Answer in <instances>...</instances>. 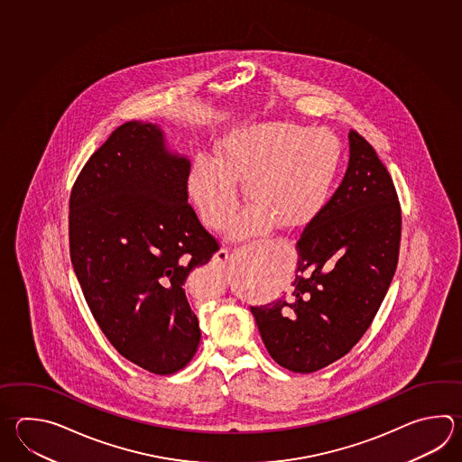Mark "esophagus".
<instances>
[{
  "mask_svg": "<svg viewBox=\"0 0 462 462\" xmlns=\"http://www.w3.org/2000/svg\"><path fill=\"white\" fill-rule=\"evenodd\" d=\"M217 262H220V263H226V260H228V252L226 250H218L216 254Z\"/></svg>",
  "mask_w": 462,
  "mask_h": 462,
  "instance_id": "esophagus-1",
  "label": "esophagus"
}]
</instances>
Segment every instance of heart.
<instances>
[{
	"label": "heart",
	"instance_id": "b5f03b06",
	"mask_svg": "<svg viewBox=\"0 0 462 462\" xmlns=\"http://www.w3.org/2000/svg\"><path fill=\"white\" fill-rule=\"evenodd\" d=\"M342 146L336 134L286 122L258 123L224 136L216 158L198 156L188 172V194L214 230L226 228L238 208L236 182L252 208L236 222V240L260 236L274 224L310 226L326 208L339 174Z\"/></svg>",
	"mask_w": 462,
	"mask_h": 462
}]
</instances>
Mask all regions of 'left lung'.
I'll return each instance as SVG.
<instances>
[{
  "instance_id": "left-lung-1",
  "label": "left lung",
  "mask_w": 462,
  "mask_h": 462,
  "mask_svg": "<svg viewBox=\"0 0 462 462\" xmlns=\"http://www.w3.org/2000/svg\"><path fill=\"white\" fill-rule=\"evenodd\" d=\"M348 166L326 208L302 230L291 292L252 306L274 362L311 374L365 334L393 280L402 210L377 152L348 132Z\"/></svg>"
}]
</instances>
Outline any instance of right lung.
Wrapping results in <instances>:
<instances>
[{
	"mask_svg": "<svg viewBox=\"0 0 462 462\" xmlns=\"http://www.w3.org/2000/svg\"><path fill=\"white\" fill-rule=\"evenodd\" d=\"M188 156L160 125L128 122L95 151L70 194V260L100 329L123 357L171 375L194 357L189 273L218 250L188 204Z\"/></svg>",
	"mask_w": 462,
	"mask_h": 462,
	"instance_id": "right-lung-1",
	"label": "right lung"
}]
</instances>
